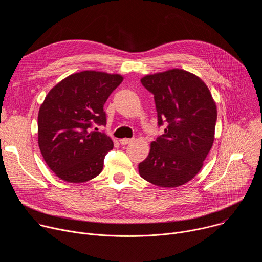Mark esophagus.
Masks as SVG:
<instances>
[{
	"label": "esophagus",
	"instance_id": "34e87169",
	"mask_svg": "<svg viewBox=\"0 0 262 262\" xmlns=\"http://www.w3.org/2000/svg\"><path fill=\"white\" fill-rule=\"evenodd\" d=\"M132 141H133V139H127V138H124V139H120V140H119V142H120L121 145H127V144H129Z\"/></svg>",
	"mask_w": 262,
	"mask_h": 262
}]
</instances>
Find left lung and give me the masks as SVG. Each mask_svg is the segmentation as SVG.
Listing matches in <instances>:
<instances>
[{
	"label": "left lung",
	"mask_w": 262,
	"mask_h": 262,
	"mask_svg": "<svg viewBox=\"0 0 262 262\" xmlns=\"http://www.w3.org/2000/svg\"><path fill=\"white\" fill-rule=\"evenodd\" d=\"M141 83L155 95L159 126H167L150 144L139 173L155 185L176 188L197 175L211 149L215 102L205 83L182 69L148 74Z\"/></svg>",
	"instance_id": "left-lung-1"
}]
</instances>
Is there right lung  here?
<instances>
[{
    "mask_svg": "<svg viewBox=\"0 0 262 262\" xmlns=\"http://www.w3.org/2000/svg\"><path fill=\"white\" fill-rule=\"evenodd\" d=\"M123 81L120 74L85 70L70 74L46 96L38 113L40 152L55 174L68 182H85L103 168L114 147L104 133L103 105Z\"/></svg>",
    "mask_w": 262,
    "mask_h": 262,
    "instance_id": "1",
    "label": "right lung"
}]
</instances>
